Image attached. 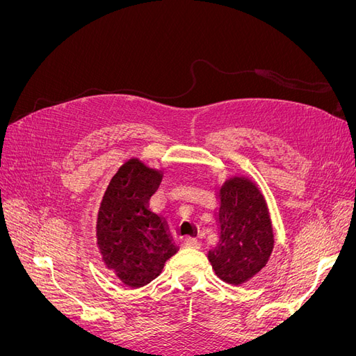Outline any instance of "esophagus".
Returning <instances> with one entry per match:
<instances>
[{
  "instance_id": "obj_1",
  "label": "esophagus",
  "mask_w": 356,
  "mask_h": 356,
  "mask_svg": "<svg viewBox=\"0 0 356 356\" xmlns=\"http://www.w3.org/2000/svg\"><path fill=\"white\" fill-rule=\"evenodd\" d=\"M182 246H184V248H195V250H197V248H200V242L195 238H186L184 241H182Z\"/></svg>"
}]
</instances>
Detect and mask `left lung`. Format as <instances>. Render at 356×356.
<instances>
[{"label": "left lung", "instance_id": "obj_1", "mask_svg": "<svg viewBox=\"0 0 356 356\" xmlns=\"http://www.w3.org/2000/svg\"><path fill=\"white\" fill-rule=\"evenodd\" d=\"M217 196L220 241L208 260L221 281L238 286L267 264L275 245L273 225L263 193L250 178H229Z\"/></svg>", "mask_w": 356, "mask_h": 356}]
</instances>
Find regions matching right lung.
Wrapping results in <instances>:
<instances>
[{"instance_id": "1", "label": "right lung", "mask_w": 356, "mask_h": 356, "mask_svg": "<svg viewBox=\"0 0 356 356\" xmlns=\"http://www.w3.org/2000/svg\"><path fill=\"white\" fill-rule=\"evenodd\" d=\"M159 184L160 170L131 159L111 178L99 207L96 243L102 261L131 288L152 282L178 251L165 221L147 207Z\"/></svg>"}]
</instances>
